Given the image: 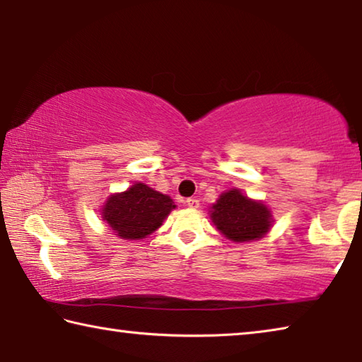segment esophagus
Wrapping results in <instances>:
<instances>
[{
	"mask_svg": "<svg viewBox=\"0 0 362 362\" xmlns=\"http://www.w3.org/2000/svg\"><path fill=\"white\" fill-rule=\"evenodd\" d=\"M185 204L189 207V209H198V207H199V201L196 199V198H188V199L185 201Z\"/></svg>",
	"mask_w": 362,
	"mask_h": 362,
	"instance_id": "1",
	"label": "esophagus"
}]
</instances>
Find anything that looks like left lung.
<instances>
[{"mask_svg": "<svg viewBox=\"0 0 362 362\" xmlns=\"http://www.w3.org/2000/svg\"><path fill=\"white\" fill-rule=\"evenodd\" d=\"M209 216L216 228L233 243L257 241L273 226L272 211L263 201L252 199L240 188L226 189L211 206Z\"/></svg>", "mask_w": 362, "mask_h": 362, "instance_id": "1", "label": "left lung"}]
</instances>
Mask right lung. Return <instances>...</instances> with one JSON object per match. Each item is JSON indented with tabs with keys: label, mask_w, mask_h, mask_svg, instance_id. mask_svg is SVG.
<instances>
[{
	"label": "right lung",
	"mask_w": 362,
	"mask_h": 362,
	"mask_svg": "<svg viewBox=\"0 0 362 362\" xmlns=\"http://www.w3.org/2000/svg\"><path fill=\"white\" fill-rule=\"evenodd\" d=\"M175 207L170 196L137 182L126 192L110 194L100 216L121 240L139 241L156 231Z\"/></svg>",
	"instance_id": "add662e5"
}]
</instances>
